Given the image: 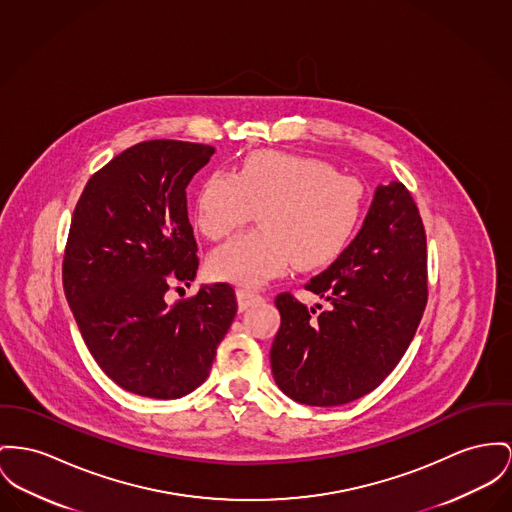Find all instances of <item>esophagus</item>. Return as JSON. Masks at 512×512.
I'll return each instance as SVG.
<instances>
[{
    "mask_svg": "<svg viewBox=\"0 0 512 512\" xmlns=\"http://www.w3.org/2000/svg\"><path fill=\"white\" fill-rule=\"evenodd\" d=\"M237 299H239L240 310L254 307V305H258V303L264 301L262 295H258V293H254V291H248V289H237Z\"/></svg>",
    "mask_w": 512,
    "mask_h": 512,
    "instance_id": "34e87169",
    "label": "esophagus"
}]
</instances>
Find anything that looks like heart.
<instances>
[{
    "label": "heart",
    "instance_id": "1",
    "mask_svg": "<svg viewBox=\"0 0 512 512\" xmlns=\"http://www.w3.org/2000/svg\"><path fill=\"white\" fill-rule=\"evenodd\" d=\"M365 188L330 163L275 149L248 153L237 174L211 172L198 192L196 221L207 239L242 229L258 209L260 229L231 240L209 258V272L258 287L287 272L334 262L361 221Z\"/></svg>",
    "mask_w": 512,
    "mask_h": 512
}]
</instances>
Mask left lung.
Returning <instances> with one entry per match:
<instances>
[{
	"instance_id": "left-lung-1",
	"label": "left lung",
	"mask_w": 512,
	"mask_h": 512,
	"mask_svg": "<svg viewBox=\"0 0 512 512\" xmlns=\"http://www.w3.org/2000/svg\"><path fill=\"white\" fill-rule=\"evenodd\" d=\"M305 289L322 312L279 293L272 373L295 402L349 404L394 371L427 305V237L408 188L378 186L357 237Z\"/></svg>"
}]
</instances>
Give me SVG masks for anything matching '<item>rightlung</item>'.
Here are the masks:
<instances>
[{
    "label": "right lung",
    "instance_id": "add662e5",
    "mask_svg": "<svg viewBox=\"0 0 512 512\" xmlns=\"http://www.w3.org/2000/svg\"><path fill=\"white\" fill-rule=\"evenodd\" d=\"M213 151L176 139L136 143L89 178L71 217L62 279L79 332L104 373L145 398L196 390L239 308L229 283L165 301L200 266L186 186Z\"/></svg>",
    "mask_w": 512,
    "mask_h": 512
}]
</instances>
